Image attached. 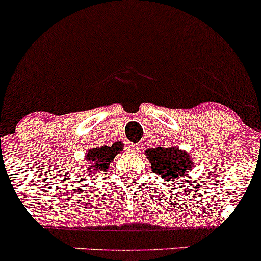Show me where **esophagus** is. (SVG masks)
Segmentation results:
<instances>
[{
    "mask_svg": "<svg viewBox=\"0 0 261 261\" xmlns=\"http://www.w3.org/2000/svg\"><path fill=\"white\" fill-rule=\"evenodd\" d=\"M127 148H128V151L130 152H133V153H139L140 152V147H139V145H136V143H128L127 145Z\"/></svg>",
    "mask_w": 261,
    "mask_h": 261,
    "instance_id": "esophagus-1",
    "label": "esophagus"
}]
</instances>
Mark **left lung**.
<instances>
[{"label": "left lung", "mask_w": 261, "mask_h": 261, "mask_svg": "<svg viewBox=\"0 0 261 261\" xmlns=\"http://www.w3.org/2000/svg\"><path fill=\"white\" fill-rule=\"evenodd\" d=\"M146 157L152 170L167 182L182 178L193 167V158L176 146L149 148L146 151Z\"/></svg>", "instance_id": "obj_1"}]
</instances>
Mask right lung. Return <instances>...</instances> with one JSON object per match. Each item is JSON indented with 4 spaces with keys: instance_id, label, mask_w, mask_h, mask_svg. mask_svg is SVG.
Here are the masks:
<instances>
[{
    "instance_id": "add662e5",
    "label": "right lung",
    "mask_w": 261,
    "mask_h": 261,
    "mask_svg": "<svg viewBox=\"0 0 261 261\" xmlns=\"http://www.w3.org/2000/svg\"><path fill=\"white\" fill-rule=\"evenodd\" d=\"M122 151V143L116 142L113 146H101V147L88 149L86 155V161L91 162L92 166L88 167L86 172L89 174H95L98 172H106L109 168L110 163L114 161L115 155H118Z\"/></svg>"
}]
</instances>
